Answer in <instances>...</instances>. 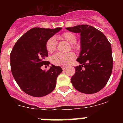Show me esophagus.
<instances>
[{"label":"esophagus","instance_id":"34e87169","mask_svg":"<svg viewBox=\"0 0 123 123\" xmlns=\"http://www.w3.org/2000/svg\"><path fill=\"white\" fill-rule=\"evenodd\" d=\"M67 67H62L63 70H65V69H67Z\"/></svg>","mask_w":123,"mask_h":123}]
</instances>
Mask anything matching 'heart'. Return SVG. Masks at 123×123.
<instances>
[{"label": "heart", "instance_id": "obj_1", "mask_svg": "<svg viewBox=\"0 0 123 123\" xmlns=\"http://www.w3.org/2000/svg\"><path fill=\"white\" fill-rule=\"evenodd\" d=\"M60 39L64 40L67 41L70 44H72V47L73 49L76 48L74 44L77 41V37L75 34L72 32H65L59 37ZM56 38L55 37H52L47 41L46 49L47 50L49 53H52L56 50ZM75 58V55L73 52H69L67 54H56L52 56L51 61L52 63L57 66L61 67H65L69 65L70 63L72 62L74 58Z\"/></svg>", "mask_w": 123, "mask_h": 123}]
</instances>
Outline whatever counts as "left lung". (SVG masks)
<instances>
[{
  "label": "left lung",
  "mask_w": 123,
  "mask_h": 123,
  "mask_svg": "<svg viewBox=\"0 0 123 123\" xmlns=\"http://www.w3.org/2000/svg\"><path fill=\"white\" fill-rule=\"evenodd\" d=\"M66 29L80 34L81 51L71 78L76 90L84 94L98 92L105 86L113 69L112 50L110 43L104 33L92 26L78 25Z\"/></svg>",
  "instance_id": "8db88e82"
}]
</instances>
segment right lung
<instances>
[{"instance_id": "obj_1", "label": "right lung", "mask_w": 123, "mask_h": 123, "mask_svg": "<svg viewBox=\"0 0 123 123\" xmlns=\"http://www.w3.org/2000/svg\"><path fill=\"white\" fill-rule=\"evenodd\" d=\"M62 28H34L27 31L14 45L10 54L11 71L21 90L29 95L40 97L54 91L56 78L63 69L52 65L47 71L41 67L48 65L47 41Z\"/></svg>"}]
</instances>
